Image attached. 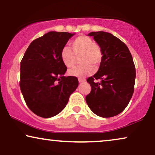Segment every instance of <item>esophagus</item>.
<instances>
[{"instance_id": "34e87169", "label": "esophagus", "mask_w": 155, "mask_h": 155, "mask_svg": "<svg viewBox=\"0 0 155 155\" xmlns=\"http://www.w3.org/2000/svg\"><path fill=\"white\" fill-rule=\"evenodd\" d=\"M78 81H79L80 83H82V82H84L86 81L85 79H83V78H79L78 79Z\"/></svg>"}]
</instances>
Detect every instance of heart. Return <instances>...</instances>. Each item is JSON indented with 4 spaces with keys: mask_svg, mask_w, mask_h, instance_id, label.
Instances as JSON below:
<instances>
[{
    "mask_svg": "<svg viewBox=\"0 0 155 155\" xmlns=\"http://www.w3.org/2000/svg\"><path fill=\"white\" fill-rule=\"evenodd\" d=\"M71 48L67 46L61 51V59L65 67L71 68L76 65L78 58H80L82 65L68 71L70 75L83 78L92 75L95 70L93 66H99L103 60V52L92 38L86 35H80L71 42Z\"/></svg>",
    "mask_w": 155,
    "mask_h": 155,
    "instance_id": "1",
    "label": "heart"
}]
</instances>
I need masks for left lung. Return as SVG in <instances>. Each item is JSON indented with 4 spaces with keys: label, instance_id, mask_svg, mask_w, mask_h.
Instances as JSON below:
<instances>
[{
    "label": "left lung",
    "instance_id": "obj_1",
    "mask_svg": "<svg viewBox=\"0 0 155 155\" xmlns=\"http://www.w3.org/2000/svg\"><path fill=\"white\" fill-rule=\"evenodd\" d=\"M88 35L101 48L103 60L97 73L87 80L92 89L86 102L96 115L113 117L126 109L134 92L135 67L132 55L126 44L111 34L92 31Z\"/></svg>",
    "mask_w": 155,
    "mask_h": 155
}]
</instances>
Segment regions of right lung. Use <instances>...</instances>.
Listing matches in <instances>:
<instances>
[{
    "label": "right lung",
    "instance_id": "right-lung-1",
    "mask_svg": "<svg viewBox=\"0 0 155 155\" xmlns=\"http://www.w3.org/2000/svg\"><path fill=\"white\" fill-rule=\"evenodd\" d=\"M74 34L49 31L34 40L20 63V87L27 107L42 118L57 115L78 86L73 76H63L67 68L61 51Z\"/></svg>",
    "mask_w": 155,
    "mask_h": 155
}]
</instances>
